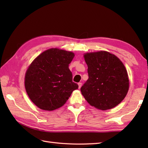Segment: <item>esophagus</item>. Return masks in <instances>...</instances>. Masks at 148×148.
Returning <instances> with one entry per match:
<instances>
[{
    "mask_svg": "<svg viewBox=\"0 0 148 148\" xmlns=\"http://www.w3.org/2000/svg\"><path fill=\"white\" fill-rule=\"evenodd\" d=\"M81 85H82V83H78V86H79V88H81Z\"/></svg>",
    "mask_w": 148,
    "mask_h": 148,
    "instance_id": "obj_1",
    "label": "esophagus"
}]
</instances>
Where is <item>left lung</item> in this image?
I'll return each mask as SVG.
<instances>
[{
	"label": "left lung",
	"mask_w": 148,
	"mask_h": 148,
	"mask_svg": "<svg viewBox=\"0 0 148 148\" xmlns=\"http://www.w3.org/2000/svg\"><path fill=\"white\" fill-rule=\"evenodd\" d=\"M88 79L81 92L91 106L108 110L118 105L129 88L128 74L117 56L107 51L86 53Z\"/></svg>",
	"instance_id": "1"
}]
</instances>
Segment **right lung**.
<instances>
[{"label": "right lung", "instance_id": "obj_1", "mask_svg": "<svg viewBox=\"0 0 148 148\" xmlns=\"http://www.w3.org/2000/svg\"><path fill=\"white\" fill-rule=\"evenodd\" d=\"M72 52L51 48L34 60L27 69L25 86L29 98L39 108L53 111L64 105L78 84L69 69Z\"/></svg>", "mask_w": 148, "mask_h": 148}]
</instances>
